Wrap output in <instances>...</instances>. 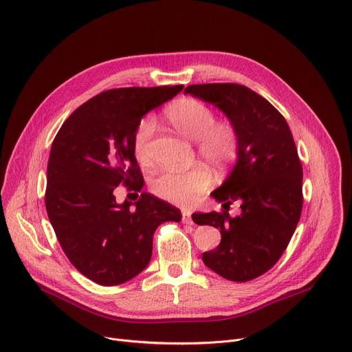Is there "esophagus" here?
I'll use <instances>...</instances> for the list:
<instances>
[{"label":"esophagus","mask_w":352,"mask_h":352,"mask_svg":"<svg viewBox=\"0 0 352 352\" xmlns=\"http://www.w3.org/2000/svg\"><path fill=\"white\" fill-rule=\"evenodd\" d=\"M182 222L183 223H192V219H191V212L187 211V210H183L182 211Z\"/></svg>","instance_id":"34e87169"}]
</instances>
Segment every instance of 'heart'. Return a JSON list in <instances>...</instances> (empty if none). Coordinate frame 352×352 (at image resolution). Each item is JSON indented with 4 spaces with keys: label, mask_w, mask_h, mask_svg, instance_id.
<instances>
[{
    "label": "heart",
    "mask_w": 352,
    "mask_h": 352,
    "mask_svg": "<svg viewBox=\"0 0 352 352\" xmlns=\"http://www.w3.org/2000/svg\"><path fill=\"white\" fill-rule=\"evenodd\" d=\"M166 117L177 133L197 141L203 158L215 168H223L236 160L239 134L232 123L215 122L214 110L197 99H182L166 110ZM156 129V120L145 116L140 122L133 141L134 153L141 162L149 161V142ZM212 177L206 166H194L186 172H162L152 180L156 196L175 203L191 204L211 186Z\"/></svg>",
    "instance_id": "heart-1"
}]
</instances>
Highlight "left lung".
I'll return each mask as SVG.
<instances>
[{
    "label": "left lung",
    "mask_w": 352,
    "mask_h": 352,
    "mask_svg": "<svg viewBox=\"0 0 352 352\" xmlns=\"http://www.w3.org/2000/svg\"><path fill=\"white\" fill-rule=\"evenodd\" d=\"M184 94L212 103L239 134L236 164L211 192L225 211L192 214L197 225L221 232L203 261L229 281L254 280L280 260L300 218L303 173L292 133L274 106L243 85H190ZM235 201L243 212L232 219L226 207Z\"/></svg>",
    "instance_id": "1"
}]
</instances>
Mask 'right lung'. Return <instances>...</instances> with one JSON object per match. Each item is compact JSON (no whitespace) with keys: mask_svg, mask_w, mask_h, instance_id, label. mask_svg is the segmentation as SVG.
<instances>
[{"mask_svg":"<svg viewBox=\"0 0 352 352\" xmlns=\"http://www.w3.org/2000/svg\"><path fill=\"white\" fill-rule=\"evenodd\" d=\"M183 88L102 92L78 107L53 141L47 215L68 260L99 285H120L138 276L151 260L155 229L182 219L180 210L152 194L119 204L113 191L122 183L141 191L144 179L133 148L135 130L148 111Z\"/></svg>","mask_w":352,"mask_h":352,"instance_id":"right-lung-1","label":"right lung"}]
</instances>
